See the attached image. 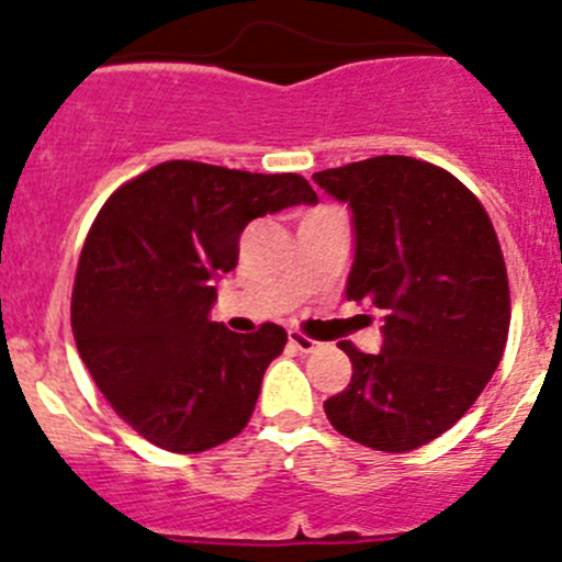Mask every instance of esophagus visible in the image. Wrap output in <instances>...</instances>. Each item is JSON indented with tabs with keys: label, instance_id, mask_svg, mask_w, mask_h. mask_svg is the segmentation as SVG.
Masks as SVG:
<instances>
[{
	"label": "esophagus",
	"instance_id": "34e87169",
	"mask_svg": "<svg viewBox=\"0 0 562 562\" xmlns=\"http://www.w3.org/2000/svg\"><path fill=\"white\" fill-rule=\"evenodd\" d=\"M288 342H291V348H296L299 353H315V350L321 348V342H315V339L304 337V334H299V331L288 334Z\"/></svg>",
	"mask_w": 562,
	"mask_h": 562
}]
</instances>
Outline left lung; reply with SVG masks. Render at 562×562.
Wrapping results in <instances>:
<instances>
[{
    "mask_svg": "<svg viewBox=\"0 0 562 562\" xmlns=\"http://www.w3.org/2000/svg\"><path fill=\"white\" fill-rule=\"evenodd\" d=\"M315 184L348 203V299L383 313V345L323 402L331 427L375 451L418 449L464 416L506 350L512 299L501 245L479 198L449 171L383 155L328 168Z\"/></svg>",
    "mask_w": 562,
    "mask_h": 562,
    "instance_id": "1",
    "label": "left lung"
}]
</instances>
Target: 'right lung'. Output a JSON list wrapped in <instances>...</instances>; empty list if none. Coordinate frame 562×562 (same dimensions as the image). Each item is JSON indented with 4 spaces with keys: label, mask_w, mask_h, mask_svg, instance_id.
Wrapping results in <instances>:
<instances>
[{
    "label": "right lung",
    "mask_w": 562,
    "mask_h": 562,
    "mask_svg": "<svg viewBox=\"0 0 562 562\" xmlns=\"http://www.w3.org/2000/svg\"><path fill=\"white\" fill-rule=\"evenodd\" d=\"M299 203H317L299 173L171 160L100 209L78 260L72 334L89 375L140 438L198 454L247 427L288 334L277 323L255 334L214 323L217 280L255 217Z\"/></svg>",
    "instance_id": "add662e5"
}]
</instances>
